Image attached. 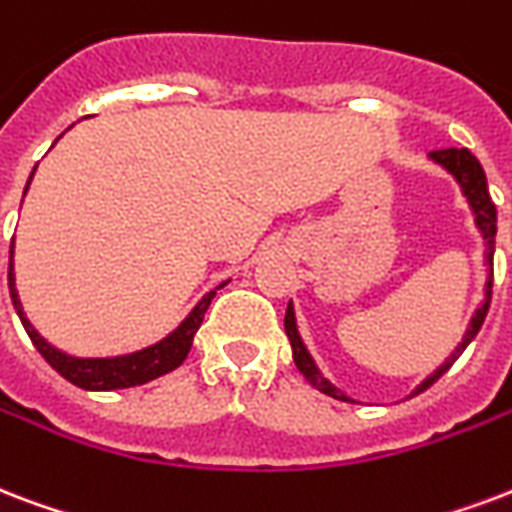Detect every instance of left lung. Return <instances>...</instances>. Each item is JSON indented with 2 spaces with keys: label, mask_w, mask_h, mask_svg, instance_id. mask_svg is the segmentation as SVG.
I'll list each match as a JSON object with an SVG mask.
<instances>
[{
  "label": "left lung",
  "mask_w": 512,
  "mask_h": 512,
  "mask_svg": "<svg viewBox=\"0 0 512 512\" xmlns=\"http://www.w3.org/2000/svg\"><path fill=\"white\" fill-rule=\"evenodd\" d=\"M429 158L438 163V166H443V169H446L448 174L459 182L464 198H467V204H470V209H473L475 225H478V230H481L483 244H486L489 279H486V295H483V303L475 308V314L473 319H470V325H467V333H464L462 343L456 346L454 354H451V357H448V360L443 362L435 373H432V376H427L419 386H416V392H413V395H419V392H424V389H429V386L435 384V381H438V378L443 376V373H446L456 360H459V354L470 346V341H473L475 335H478V330H481L483 319H486V314H489V303H491V276H494V268H491V265H494V236H497V206H494V201H491L489 185H486V174H483V166L478 163V158H475L473 152L467 150V147H448V150L429 152ZM284 333H287V338H290L292 360H295L300 373L306 376L308 384L314 386V389H319L322 395H330L335 397V400H343V403H354L351 397L343 395L341 389H335V386L330 384L322 373H319L317 362H314V357L308 354L306 343H303V338H300L298 333V325H295V308H292V303L287 306V314H284Z\"/></svg>",
  "instance_id": "obj_1"
}]
</instances>
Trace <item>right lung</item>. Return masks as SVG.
I'll return each mask as SVG.
<instances>
[{"instance_id": "right-lung-1", "label": "right lung", "mask_w": 512, "mask_h": 512, "mask_svg": "<svg viewBox=\"0 0 512 512\" xmlns=\"http://www.w3.org/2000/svg\"><path fill=\"white\" fill-rule=\"evenodd\" d=\"M34 177V171H31ZM29 177V182H31ZM29 190V185H26ZM7 284H10V298H13V306L21 317L26 333H29L31 343L37 346V351L48 360V365L56 373L72 381L74 386L80 389H91V392H109V389H128V386L147 384L152 378L166 376L174 368H179L185 362L187 351L193 346V335L198 333V327L204 322V314L212 298L217 295V290L206 292L204 298L198 300V306L187 314V319L182 325L169 333L163 341H158L155 346H147L142 351H134V354H123V357H72V354H64L58 351L56 346H50L42 335L31 327V322L26 319L21 308V300H18V290H15V273H13V244H10V268H7Z\"/></svg>"}]
</instances>
